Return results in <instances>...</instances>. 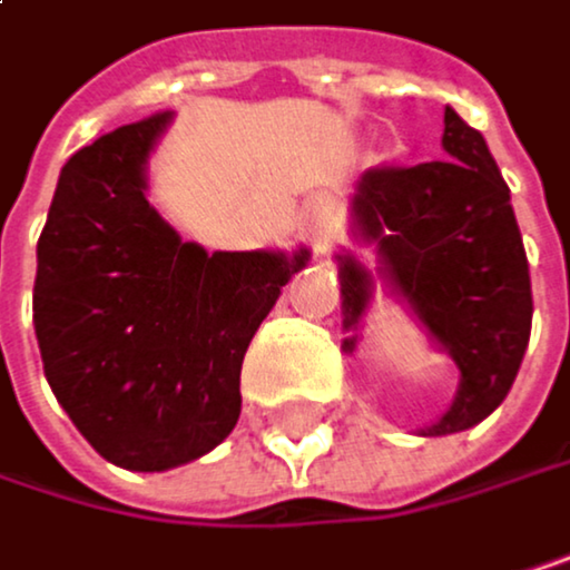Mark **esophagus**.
<instances>
[{"label":"esophagus","mask_w":570,"mask_h":570,"mask_svg":"<svg viewBox=\"0 0 570 570\" xmlns=\"http://www.w3.org/2000/svg\"><path fill=\"white\" fill-rule=\"evenodd\" d=\"M314 239H317V246H324V243H327L331 236H327V229H317V233H314Z\"/></svg>","instance_id":"1"}]
</instances>
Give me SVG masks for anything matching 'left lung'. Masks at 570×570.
Masks as SVG:
<instances>
[{
    "instance_id": "obj_1",
    "label": "left lung",
    "mask_w": 570,
    "mask_h": 570,
    "mask_svg": "<svg viewBox=\"0 0 570 570\" xmlns=\"http://www.w3.org/2000/svg\"><path fill=\"white\" fill-rule=\"evenodd\" d=\"M442 120L445 158L368 168L351 202L354 233L379 246L382 279L460 368L453 405L422 435L473 429L507 399L534 317L510 188L483 135L453 107ZM337 273L344 327L357 331L375 279L351 253L337 256ZM354 344L357 334L344 337V351Z\"/></svg>"
}]
</instances>
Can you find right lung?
Here are the masks:
<instances>
[{"label": "right lung", "instance_id": "right-lung-1", "mask_svg": "<svg viewBox=\"0 0 570 570\" xmlns=\"http://www.w3.org/2000/svg\"><path fill=\"white\" fill-rule=\"evenodd\" d=\"M171 114L80 148L36 246L43 372L80 435L125 470L161 473L233 432L243 354L307 249L206 253L148 202V155Z\"/></svg>", "mask_w": 570, "mask_h": 570}]
</instances>
